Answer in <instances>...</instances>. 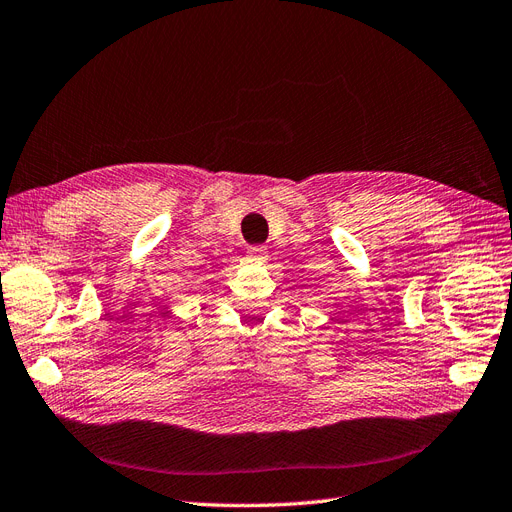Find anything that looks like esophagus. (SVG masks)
Masks as SVG:
<instances>
[{"label":"esophagus","instance_id":"34e87169","mask_svg":"<svg viewBox=\"0 0 512 512\" xmlns=\"http://www.w3.org/2000/svg\"><path fill=\"white\" fill-rule=\"evenodd\" d=\"M246 257H249L251 261H266L268 259V249H266V246H249Z\"/></svg>","mask_w":512,"mask_h":512}]
</instances>
